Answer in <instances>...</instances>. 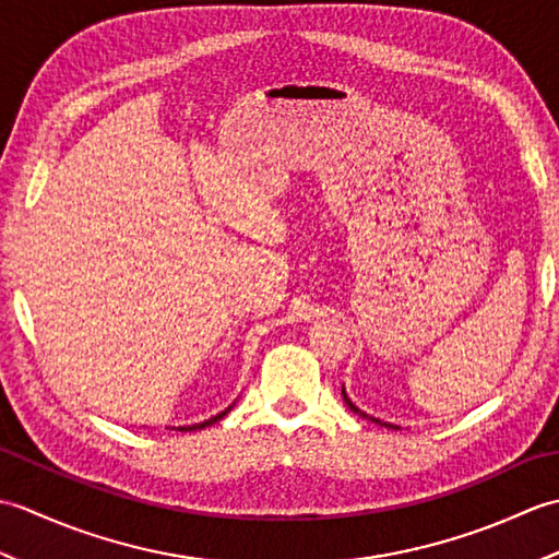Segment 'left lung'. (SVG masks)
Instances as JSON below:
<instances>
[{
    "instance_id": "obj_1",
    "label": "left lung",
    "mask_w": 559,
    "mask_h": 559,
    "mask_svg": "<svg viewBox=\"0 0 559 559\" xmlns=\"http://www.w3.org/2000/svg\"><path fill=\"white\" fill-rule=\"evenodd\" d=\"M343 396H346V394H343ZM346 403H348V406H350V408H353V411H355V413H358V408H355V406H353V403H350V401H348V399H346Z\"/></svg>"
}]
</instances>
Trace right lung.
Wrapping results in <instances>:
<instances>
[{"label": "right lung", "instance_id": "obj_1", "mask_svg": "<svg viewBox=\"0 0 559 559\" xmlns=\"http://www.w3.org/2000/svg\"><path fill=\"white\" fill-rule=\"evenodd\" d=\"M230 411V408H228ZM228 411H223V413H218V415H213L211 420H206V423H199V425H189V427H180V432H192V430H201V427H206V425H213V423H218L225 413Z\"/></svg>", "mask_w": 559, "mask_h": 559}]
</instances>
